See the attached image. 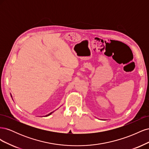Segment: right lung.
I'll list each match as a JSON object with an SVG mask.
<instances>
[{
    "label": "right lung",
    "instance_id": "right-lung-1",
    "mask_svg": "<svg viewBox=\"0 0 149 149\" xmlns=\"http://www.w3.org/2000/svg\"><path fill=\"white\" fill-rule=\"evenodd\" d=\"M53 112H54V111H53ZM53 112H50V113H49V114H48V115H47V116H49V115H50V114H52L53 113Z\"/></svg>",
    "mask_w": 149,
    "mask_h": 149
}]
</instances>
